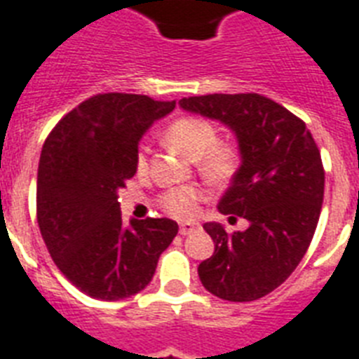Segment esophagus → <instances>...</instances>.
Wrapping results in <instances>:
<instances>
[{
  "instance_id": "34e87169",
  "label": "esophagus",
  "mask_w": 359,
  "mask_h": 359,
  "mask_svg": "<svg viewBox=\"0 0 359 359\" xmlns=\"http://www.w3.org/2000/svg\"><path fill=\"white\" fill-rule=\"evenodd\" d=\"M199 229V224H180L179 231H180V235H190V233H194V231Z\"/></svg>"
}]
</instances>
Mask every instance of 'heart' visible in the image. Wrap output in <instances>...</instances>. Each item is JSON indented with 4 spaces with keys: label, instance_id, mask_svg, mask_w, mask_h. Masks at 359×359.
Returning a JSON list of instances; mask_svg holds the SVG:
<instances>
[{
    "label": "heart",
    "instance_id": "1",
    "mask_svg": "<svg viewBox=\"0 0 359 359\" xmlns=\"http://www.w3.org/2000/svg\"><path fill=\"white\" fill-rule=\"evenodd\" d=\"M165 140L175 151L190 160H197V165L205 177L212 180H225L235 173L238 152L227 141H218V132L210 121L203 117H182L169 124ZM147 169V149L137 152V171ZM201 191L191 186H182L168 191L162 197L165 212L179 219H190L197 214Z\"/></svg>",
    "mask_w": 359,
    "mask_h": 359
}]
</instances>
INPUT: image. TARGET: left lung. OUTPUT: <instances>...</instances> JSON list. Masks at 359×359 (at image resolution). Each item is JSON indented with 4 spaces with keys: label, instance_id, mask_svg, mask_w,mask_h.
<instances>
[{
    "label": "left lung",
    "instance_id": "8db88e82",
    "mask_svg": "<svg viewBox=\"0 0 359 359\" xmlns=\"http://www.w3.org/2000/svg\"><path fill=\"white\" fill-rule=\"evenodd\" d=\"M179 106L225 124L240 152L218 210L248 219V229L229 235L216 222L203 225L214 255L199 264V279L222 300H259L294 272L317 229L324 197L317 143L304 121L257 93L190 97Z\"/></svg>",
    "mask_w": 359,
    "mask_h": 359
}]
</instances>
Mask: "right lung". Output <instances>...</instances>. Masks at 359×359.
Here are the masks:
<instances>
[{"mask_svg":"<svg viewBox=\"0 0 359 359\" xmlns=\"http://www.w3.org/2000/svg\"><path fill=\"white\" fill-rule=\"evenodd\" d=\"M175 109L145 95L106 93L55 124L36 175V222L50 255L70 283L115 302L151 283L158 259L179 233L169 218H121L119 194L137 171V145Z\"/></svg>","mask_w":359,"mask_h":359,"instance_id":"1","label":"right lung"}]
</instances>
